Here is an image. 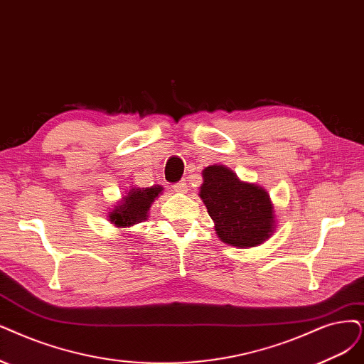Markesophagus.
<instances>
[{
    "mask_svg": "<svg viewBox=\"0 0 364 364\" xmlns=\"http://www.w3.org/2000/svg\"><path fill=\"white\" fill-rule=\"evenodd\" d=\"M172 189L177 192V193H186L187 192V183L183 180V181H178L177 184L172 186Z\"/></svg>",
    "mask_w": 364,
    "mask_h": 364,
    "instance_id": "1",
    "label": "esophagus"
}]
</instances>
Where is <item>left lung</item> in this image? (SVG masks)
Listing matches in <instances>:
<instances>
[{
	"instance_id": "obj_1",
	"label": "left lung",
	"mask_w": 364,
	"mask_h": 364,
	"mask_svg": "<svg viewBox=\"0 0 364 364\" xmlns=\"http://www.w3.org/2000/svg\"><path fill=\"white\" fill-rule=\"evenodd\" d=\"M203 177L199 196L223 243L247 249L270 238L274 231V210L262 187L241 181L223 165L205 168Z\"/></svg>"
}]
</instances>
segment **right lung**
I'll use <instances>...</instances> for the list:
<instances>
[{"label":"right lung","mask_w":364,"mask_h":364,"mask_svg":"<svg viewBox=\"0 0 364 364\" xmlns=\"http://www.w3.org/2000/svg\"><path fill=\"white\" fill-rule=\"evenodd\" d=\"M161 191H164L161 186H151L145 187V189L133 187L123 200H119L118 205L111 211V223L118 228H126L146 220L148 210H150L154 199L161 193Z\"/></svg>","instance_id":"obj_1"}]
</instances>
